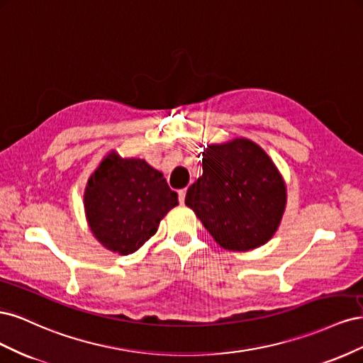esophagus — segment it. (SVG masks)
Segmentation results:
<instances>
[{"label":"esophagus","mask_w":363,"mask_h":363,"mask_svg":"<svg viewBox=\"0 0 363 363\" xmlns=\"http://www.w3.org/2000/svg\"><path fill=\"white\" fill-rule=\"evenodd\" d=\"M184 199H186V188L179 191V200H180V203H184Z\"/></svg>","instance_id":"esophagus-1"}]
</instances>
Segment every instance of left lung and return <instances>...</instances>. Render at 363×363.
I'll return each mask as SVG.
<instances>
[{"instance_id":"8db88e82","label":"left lung","mask_w":363,"mask_h":363,"mask_svg":"<svg viewBox=\"0 0 363 363\" xmlns=\"http://www.w3.org/2000/svg\"><path fill=\"white\" fill-rule=\"evenodd\" d=\"M286 201V183L276 163L247 138L207 145L203 175L184 199L216 244L228 251L265 245L277 232Z\"/></svg>"}]
</instances>
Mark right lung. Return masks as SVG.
<instances>
[{
    "instance_id": "1",
    "label": "right lung",
    "mask_w": 363,
    "mask_h": 363,
    "mask_svg": "<svg viewBox=\"0 0 363 363\" xmlns=\"http://www.w3.org/2000/svg\"><path fill=\"white\" fill-rule=\"evenodd\" d=\"M83 204L98 242L127 256L156 235L164 215L179 204V195L144 159L121 157L112 150L87 180Z\"/></svg>"
}]
</instances>
